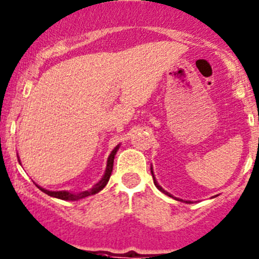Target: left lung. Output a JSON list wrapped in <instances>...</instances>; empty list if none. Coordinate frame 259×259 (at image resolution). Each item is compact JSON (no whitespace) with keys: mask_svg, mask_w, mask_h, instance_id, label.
<instances>
[{"mask_svg":"<svg viewBox=\"0 0 259 259\" xmlns=\"http://www.w3.org/2000/svg\"><path fill=\"white\" fill-rule=\"evenodd\" d=\"M151 175H152V177H153V183H155V186L156 187H157V188L158 189H160L161 190V192L162 193H164V194H167V195H168V197H172L173 198V195H171V194H169V193L168 192H166V190H164L163 188H162V187L161 186H158V183H157V182H156V178H155V176H153V172H152V167H151ZM176 199V198H175ZM177 200H180V201H183V200H182V199H178L177 198ZM186 203H190V201H186Z\"/></svg>","mask_w":259,"mask_h":259,"instance_id":"8db88e82","label":"left lung"}]
</instances>
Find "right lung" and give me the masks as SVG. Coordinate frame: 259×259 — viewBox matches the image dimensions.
<instances>
[{
  "label": "right lung",
  "mask_w": 259,
  "mask_h": 259,
  "mask_svg": "<svg viewBox=\"0 0 259 259\" xmlns=\"http://www.w3.org/2000/svg\"><path fill=\"white\" fill-rule=\"evenodd\" d=\"M119 146H120V145L115 146L114 150L110 152L109 157H108V161H107L106 173H104V176L102 177V180L99 181L98 183L96 184L93 188H91L90 190H84V192H81V193H70V192H66V190H59V192H53V190H48L45 188H41V187H39L38 184H36V187H38V188L40 189L41 192H44L45 194L50 195V197H54V198L62 199V200H78V199L86 198V197H90V195L96 194V193L101 192V190L107 186L108 181H109L110 175H112V171H113V162H114V156H115L116 151L119 150Z\"/></svg>",
  "instance_id": "right-lung-1"
}]
</instances>
